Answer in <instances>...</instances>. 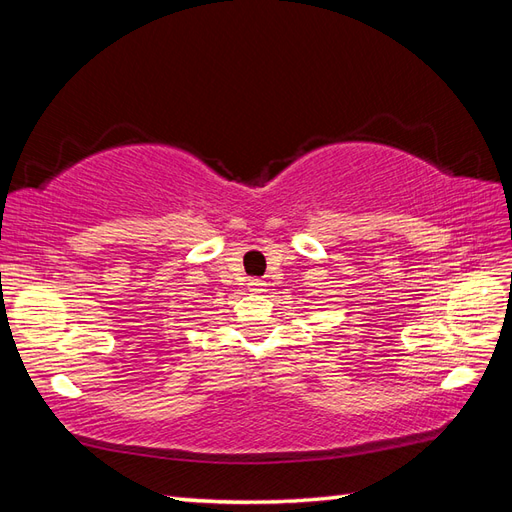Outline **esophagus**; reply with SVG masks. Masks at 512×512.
I'll list each match as a JSON object with an SVG mask.
<instances>
[{
    "label": "esophagus",
    "mask_w": 512,
    "mask_h": 512,
    "mask_svg": "<svg viewBox=\"0 0 512 512\" xmlns=\"http://www.w3.org/2000/svg\"><path fill=\"white\" fill-rule=\"evenodd\" d=\"M264 288H266L264 279H250V281H248V290H250V292H264Z\"/></svg>",
    "instance_id": "esophagus-1"
}]
</instances>
